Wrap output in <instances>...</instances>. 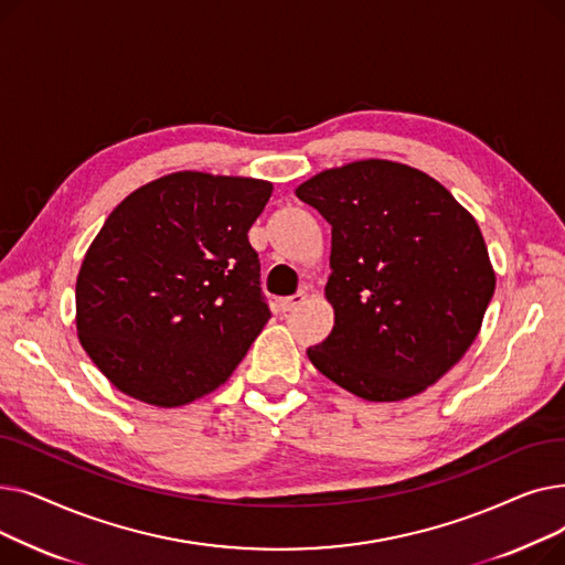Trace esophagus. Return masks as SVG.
<instances>
[{
	"label": "esophagus",
	"instance_id": "1",
	"mask_svg": "<svg viewBox=\"0 0 565 565\" xmlns=\"http://www.w3.org/2000/svg\"><path fill=\"white\" fill-rule=\"evenodd\" d=\"M305 302H307V292H295V295H290V298L279 300V309L286 313V311L298 309V307L305 305Z\"/></svg>",
	"mask_w": 565,
	"mask_h": 565
}]
</instances>
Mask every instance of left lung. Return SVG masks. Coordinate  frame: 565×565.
Wrapping results in <instances>:
<instances>
[{
    "mask_svg": "<svg viewBox=\"0 0 565 565\" xmlns=\"http://www.w3.org/2000/svg\"><path fill=\"white\" fill-rule=\"evenodd\" d=\"M295 194L332 224L334 328L307 350L311 364L373 403L426 392L462 360L494 292L477 220L428 173L377 158L324 169Z\"/></svg>",
    "mask_w": 565,
    "mask_h": 565,
    "instance_id": "left-lung-1",
    "label": "left lung"
}]
</instances>
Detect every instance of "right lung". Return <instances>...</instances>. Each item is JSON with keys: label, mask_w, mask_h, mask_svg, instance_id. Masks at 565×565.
I'll return each instance as SVG.
<instances>
[{"label": "right lung", "mask_w": 565, "mask_h": 565, "mask_svg": "<svg viewBox=\"0 0 565 565\" xmlns=\"http://www.w3.org/2000/svg\"><path fill=\"white\" fill-rule=\"evenodd\" d=\"M273 183L175 171L118 203L75 284L77 339L141 403L181 407L224 384L270 318L249 228Z\"/></svg>", "instance_id": "right-lung-1"}]
</instances>
